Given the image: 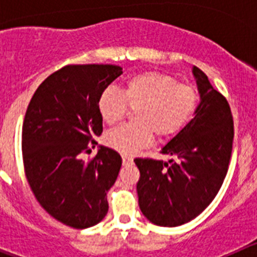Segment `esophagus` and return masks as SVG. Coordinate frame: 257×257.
<instances>
[{
    "mask_svg": "<svg viewBox=\"0 0 257 257\" xmlns=\"http://www.w3.org/2000/svg\"><path fill=\"white\" fill-rule=\"evenodd\" d=\"M122 163H123V166L133 165L134 160H133V158H131V157H128V156H123V157H122Z\"/></svg>",
    "mask_w": 257,
    "mask_h": 257,
    "instance_id": "obj_1",
    "label": "esophagus"
}]
</instances>
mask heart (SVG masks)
Segmentation results:
<instances>
[{"label":"heart","mask_w":257,"mask_h":257,"mask_svg":"<svg viewBox=\"0 0 257 257\" xmlns=\"http://www.w3.org/2000/svg\"><path fill=\"white\" fill-rule=\"evenodd\" d=\"M198 105L194 87L178 83L169 74L147 70L130 77L121 94L105 90L97 100L103 121L114 124L128 109L135 110L134 123L122 124L105 134V144L122 154H134L151 144L153 135L166 139L183 128Z\"/></svg>","instance_id":"obj_1"}]
</instances>
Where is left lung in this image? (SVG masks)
<instances>
[{
    "mask_svg": "<svg viewBox=\"0 0 257 257\" xmlns=\"http://www.w3.org/2000/svg\"><path fill=\"white\" fill-rule=\"evenodd\" d=\"M201 103L194 118L161 151L178 160L135 158L143 215L160 226H179L197 217L216 197L228 172L234 124L230 106L208 77L193 67Z\"/></svg>",
    "mask_w": 257,
    "mask_h": 257,
    "instance_id": "8db88e82",
    "label": "left lung"
}]
</instances>
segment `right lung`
<instances>
[{
	"mask_svg": "<svg viewBox=\"0 0 257 257\" xmlns=\"http://www.w3.org/2000/svg\"><path fill=\"white\" fill-rule=\"evenodd\" d=\"M122 74L112 64L65 65L38 86L23 122V163L44 210L74 229L96 225L108 212L106 192L115 183L121 156L106 147L88 161L103 133L97 100Z\"/></svg>",
	"mask_w": 257,
	"mask_h": 257,
	"instance_id": "1",
	"label": "right lung"
}]
</instances>
